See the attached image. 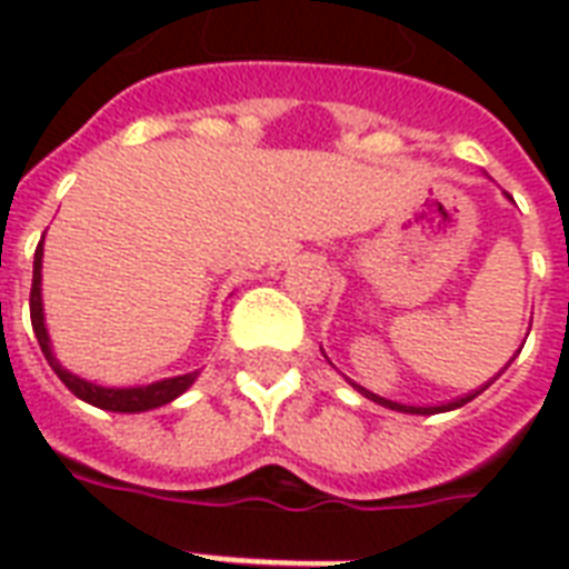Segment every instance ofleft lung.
Instances as JSON below:
<instances>
[{
  "mask_svg": "<svg viewBox=\"0 0 569 569\" xmlns=\"http://www.w3.org/2000/svg\"><path fill=\"white\" fill-rule=\"evenodd\" d=\"M355 389H360V392H363L366 398H372V401H378V405L389 407V410H401V413H419V416L442 413V410H455V407H463V405H467V401H472V398L485 392V387H481V389H476V392H469V396L455 398V401H449V405H440V407H410V405H398V401H389V398L375 396V392H369V389H363V387H357V383H355Z\"/></svg>",
  "mask_w": 569,
  "mask_h": 569,
  "instance_id": "8db88e82",
  "label": "left lung"
}]
</instances>
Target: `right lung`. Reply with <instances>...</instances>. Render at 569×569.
Listing matches in <instances>:
<instances>
[{
    "label": "right lung",
    "mask_w": 569,
    "mask_h": 569,
    "mask_svg": "<svg viewBox=\"0 0 569 569\" xmlns=\"http://www.w3.org/2000/svg\"><path fill=\"white\" fill-rule=\"evenodd\" d=\"M40 262H43V239H40L38 250H34V271H31V328H34V337H38V346L47 357V363L52 366V372L64 380V387L73 392L76 398H82L88 405L100 407V410H111V413H141V410H153V407H162L168 401H173L177 396H182L186 389L194 383L197 372L180 375V378L156 380V383H147V387H97V383H88L84 378H76L73 372H67L64 366L58 363L56 355H52V346H49L47 325H43V303H40Z\"/></svg>",
    "instance_id": "1"
}]
</instances>
